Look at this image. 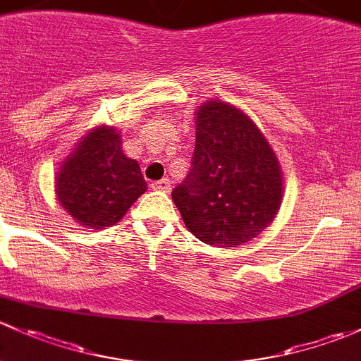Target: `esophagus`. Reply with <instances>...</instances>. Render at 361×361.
I'll return each mask as SVG.
<instances>
[{"instance_id":"esophagus-1","label":"esophagus","mask_w":361,"mask_h":361,"mask_svg":"<svg viewBox=\"0 0 361 361\" xmlns=\"http://www.w3.org/2000/svg\"><path fill=\"white\" fill-rule=\"evenodd\" d=\"M151 188H153L154 191L170 192V189H172V182H170V179H161L158 182H153V184H151Z\"/></svg>"}]
</instances>
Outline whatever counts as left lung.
<instances>
[{
  "instance_id": "obj_1",
  "label": "left lung",
  "mask_w": 361,
  "mask_h": 361,
  "mask_svg": "<svg viewBox=\"0 0 361 361\" xmlns=\"http://www.w3.org/2000/svg\"><path fill=\"white\" fill-rule=\"evenodd\" d=\"M192 170L172 191L185 228L215 247L259 236L283 200V173L271 144L240 107L210 99L196 109Z\"/></svg>"
}]
</instances>
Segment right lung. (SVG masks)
<instances>
[{
  "instance_id": "add662e5",
  "label": "right lung",
  "mask_w": 361,
  "mask_h": 361,
  "mask_svg": "<svg viewBox=\"0 0 361 361\" xmlns=\"http://www.w3.org/2000/svg\"><path fill=\"white\" fill-rule=\"evenodd\" d=\"M120 133L107 125L88 130L55 176L57 202L83 228L114 226L147 189L139 163L121 149Z\"/></svg>"
}]
</instances>
